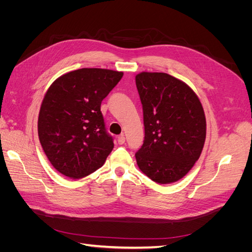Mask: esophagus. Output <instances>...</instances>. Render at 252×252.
Segmentation results:
<instances>
[{"label": "esophagus", "mask_w": 252, "mask_h": 252, "mask_svg": "<svg viewBox=\"0 0 252 252\" xmlns=\"http://www.w3.org/2000/svg\"><path fill=\"white\" fill-rule=\"evenodd\" d=\"M125 141H126V139H125V135L124 134H121V135L118 136V143L120 145H123L125 143Z\"/></svg>", "instance_id": "obj_1"}]
</instances>
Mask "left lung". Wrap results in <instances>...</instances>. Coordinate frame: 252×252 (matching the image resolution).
I'll use <instances>...</instances> for the list:
<instances>
[{
    "label": "left lung",
    "instance_id": "8db88e82",
    "mask_svg": "<svg viewBox=\"0 0 252 252\" xmlns=\"http://www.w3.org/2000/svg\"><path fill=\"white\" fill-rule=\"evenodd\" d=\"M135 84L145 128L136 163L152 181L170 184L186 175L201 156L206 139L202 104L187 84L164 72H141Z\"/></svg>",
    "mask_w": 252,
    "mask_h": 252
}]
</instances>
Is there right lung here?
<instances>
[{"label":"right lung","mask_w":252,"mask_h":252,"mask_svg":"<svg viewBox=\"0 0 252 252\" xmlns=\"http://www.w3.org/2000/svg\"><path fill=\"white\" fill-rule=\"evenodd\" d=\"M123 72L82 68L63 74L48 88L41 105L37 132L55 168L71 179L93 173L113 149L101 103Z\"/></svg>","instance_id":"1"}]
</instances>
